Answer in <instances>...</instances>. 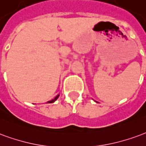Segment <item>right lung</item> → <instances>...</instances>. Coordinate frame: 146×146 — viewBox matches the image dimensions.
Listing matches in <instances>:
<instances>
[{
    "mask_svg": "<svg viewBox=\"0 0 146 146\" xmlns=\"http://www.w3.org/2000/svg\"><path fill=\"white\" fill-rule=\"evenodd\" d=\"M59 96H60V94H58V95H57V96H56V97L54 98V100H50V101H48L47 103H49V104H51V103H54V102H55V101L57 100V99H58V97H59Z\"/></svg>",
    "mask_w": 146,
    "mask_h": 146,
    "instance_id": "obj_1",
    "label": "right lung"
}]
</instances>
